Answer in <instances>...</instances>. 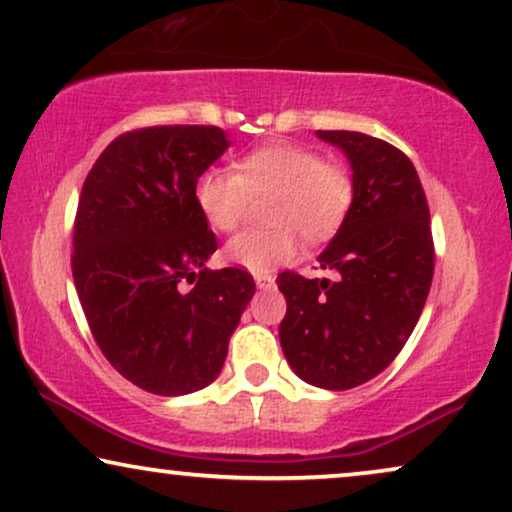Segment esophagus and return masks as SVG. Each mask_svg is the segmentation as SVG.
Instances as JSON below:
<instances>
[{"instance_id": "1", "label": "esophagus", "mask_w": 512, "mask_h": 512, "mask_svg": "<svg viewBox=\"0 0 512 512\" xmlns=\"http://www.w3.org/2000/svg\"><path fill=\"white\" fill-rule=\"evenodd\" d=\"M255 286L260 288V290L274 288V276H271V274H257L255 276Z\"/></svg>"}]
</instances>
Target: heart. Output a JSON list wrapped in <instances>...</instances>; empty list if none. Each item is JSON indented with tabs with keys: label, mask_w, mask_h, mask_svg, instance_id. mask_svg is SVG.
<instances>
[{
	"label": "heart",
	"mask_w": 512,
	"mask_h": 512,
	"mask_svg": "<svg viewBox=\"0 0 512 512\" xmlns=\"http://www.w3.org/2000/svg\"><path fill=\"white\" fill-rule=\"evenodd\" d=\"M271 231H245L231 238L224 260L252 274L281 267L300 255V234L312 243L338 234L352 208L354 186L345 167L323 163L312 148L276 141L245 153L236 172L210 167L196 181V205L210 229L229 234L248 210L250 196L274 193Z\"/></svg>",
	"instance_id": "1"
}]
</instances>
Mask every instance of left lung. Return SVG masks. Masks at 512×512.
Returning <instances> with one entry per match:
<instances>
[{
	"label": "left lung",
	"mask_w": 512,
	"mask_h": 512,
	"mask_svg": "<svg viewBox=\"0 0 512 512\" xmlns=\"http://www.w3.org/2000/svg\"><path fill=\"white\" fill-rule=\"evenodd\" d=\"M352 167L345 222L319 255L328 278L283 271L278 326L283 354L304 383L352 390L385 371L406 345L428 300L435 248L416 167L404 153L361 132H316Z\"/></svg>",
	"instance_id": "8db88e82"
}]
</instances>
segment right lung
<instances>
[{
  "instance_id": "obj_1",
  "label": "right lung",
  "mask_w": 512,
  "mask_h": 512,
  "mask_svg": "<svg viewBox=\"0 0 512 512\" xmlns=\"http://www.w3.org/2000/svg\"><path fill=\"white\" fill-rule=\"evenodd\" d=\"M229 146L219 127L137 129L108 144L82 186L73 278L84 316L115 371L160 397L222 373L255 295L248 271L205 267L217 238L193 191Z\"/></svg>"
}]
</instances>
